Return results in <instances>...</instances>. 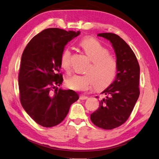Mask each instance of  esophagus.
<instances>
[{
	"mask_svg": "<svg viewBox=\"0 0 159 159\" xmlns=\"http://www.w3.org/2000/svg\"><path fill=\"white\" fill-rule=\"evenodd\" d=\"M80 99H81V100H84V99H87L88 98L87 96H85V95H80Z\"/></svg>",
	"mask_w": 159,
	"mask_h": 159,
	"instance_id": "esophagus-1",
	"label": "esophagus"
}]
</instances>
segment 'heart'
<instances>
[{
    "instance_id": "heart-1",
    "label": "heart",
    "mask_w": 159,
    "mask_h": 159,
    "mask_svg": "<svg viewBox=\"0 0 159 159\" xmlns=\"http://www.w3.org/2000/svg\"><path fill=\"white\" fill-rule=\"evenodd\" d=\"M83 52L91 61L85 75H75L66 80V86L70 89L87 92L93 85L101 91L109 87L115 79L118 72L116 59L109 54V51L98 41L91 37L82 39L79 43ZM61 67L69 73L71 70V52L65 49L60 57Z\"/></svg>"
}]
</instances>
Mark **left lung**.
<instances>
[{
    "label": "left lung",
    "instance_id": "1",
    "mask_svg": "<svg viewBox=\"0 0 159 159\" xmlns=\"http://www.w3.org/2000/svg\"><path fill=\"white\" fill-rule=\"evenodd\" d=\"M98 36L112 44L119 68L113 83L101 93L104 97L99 101L98 109L91 114V120L98 127L112 129L128 119L139 98V66L134 51L119 36L113 33Z\"/></svg>",
    "mask_w": 159,
    "mask_h": 159
}]
</instances>
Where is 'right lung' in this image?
<instances>
[{"label":"right lung","instance_id":"1","mask_svg":"<svg viewBox=\"0 0 159 159\" xmlns=\"http://www.w3.org/2000/svg\"><path fill=\"white\" fill-rule=\"evenodd\" d=\"M80 33L45 29L31 39L22 53L18 76L20 102L28 115L43 127L60 124L79 99L75 91L57 87L63 82L59 73L62 51Z\"/></svg>","mask_w":159,"mask_h":159}]
</instances>
